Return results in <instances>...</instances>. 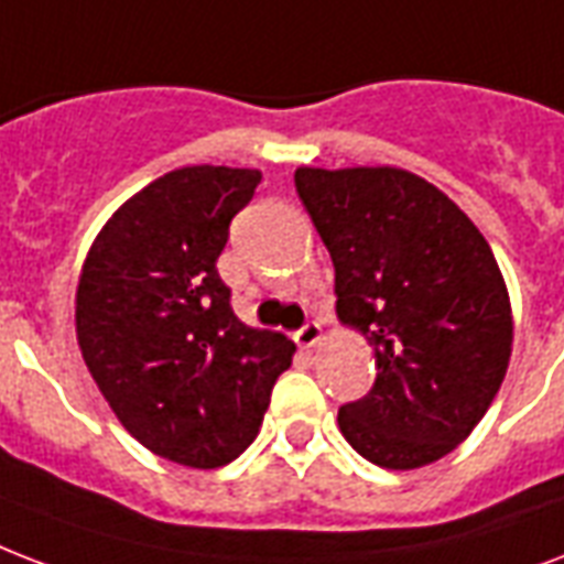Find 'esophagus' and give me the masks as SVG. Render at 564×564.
I'll return each mask as SVG.
<instances>
[{
	"instance_id": "34e87169",
	"label": "esophagus",
	"mask_w": 564,
	"mask_h": 564,
	"mask_svg": "<svg viewBox=\"0 0 564 564\" xmlns=\"http://www.w3.org/2000/svg\"><path fill=\"white\" fill-rule=\"evenodd\" d=\"M319 339H322V325H319V322H307V325H304V328H301L299 334H295V343H299L301 349H313V346H316Z\"/></svg>"
}]
</instances>
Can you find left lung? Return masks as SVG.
I'll list each match as a JSON object with an SVG mask.
<instances>
[{
	"label": "left lung",
	"instance_id": "8db88e82",
	"mask_svg": "<svg viewBox=\"0 0 564 564\" xmlns=\"http://www.w3.org/2000/svg\"><path fill=\"white\" fill-rule=\"evenodd\" d=\"M295 188L334 260L339 322L376 351V384L339 408V432L387 470L444 458L491 408L511 358L491 245L402 167H299Z\"/></svg>",
	"mask_w": 564,
	"mask_h": 564
}]
</instances>
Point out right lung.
I'll use <instances>...</instances> for the list:
<instances>
[{
  "mask_svg": "<svg viewBox=\"0 0 564 564\" xmlns=\"http://www.w3.org/2000/svg\"><path fill=\"white\" fill-rule=\"evenodd\" d=\"M260 177L192 165L153 180L106 221L79 274L76 339L100 393L141 446L197 470L253 444L295 355L236 316L215 269Z\"/></svg>",
  "mask_w": 564,
  "mask_h": 564,
  "instance_id": "1",
  "label": "right lung"
}]
</instances>
